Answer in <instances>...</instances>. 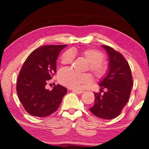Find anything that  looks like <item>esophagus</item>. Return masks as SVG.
Masks as SVG:
<instances>
[{"label": "esophagus", "instance_id": "1", "mask_svg": "<svg viewBox=\"0 0 149 149\" xmlns=\"http://www.w3.org/2000/svg\"><path fill=\"white\" fill-rule=\"evenodd\" d=\"M72 91H73V92L79 93V94H81V93L84 92V91H83V90H79V89H72Z\"/></svg>", "mask_w": 149, "mask_h": 149}]
</instances>
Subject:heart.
Segmentation results:
<instances>
[{
  "label": "heart",
  "instance_id": "b5f03b06",
  "mask_svg": "<svg viewBox=\"0 0 149 149\" xmlns=\"http://www.w3.org/2000/svg\"><path fill=\"white\" fill-rule=\"evenodd\" d=\"M79 55L88 62L89 70L96 79H102L107 74L108 68L104 64V56L102 53L93 49L82 50L67 51L61 57V64L68 65L72 62L74 56ZM58 81L61 84L70 88H79L82 85L91 82V78L88 74H77L70 68H63L58 73Z\"/></svg>",
  "mask_w": 149,
  "mask_h": 149
}]
</instances>
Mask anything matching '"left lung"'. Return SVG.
I'll list each match as a JSON object with an SVG mask.
<instances>
[{
    "mask_svg": "<svg viewBox=\"0 0 149 149\" xmlns=\"http://www.w3.org/2000/svg\"><path fill=\"white\" fill-rule=\"evenodd\" d=\"M109 56V69L106 77L99 83L100 91L94 93V105L89 110L96 117L112 119L118 117L130 98L133 87L131 69L121 54L111 47L102 45Z\"/></svg>",
    "mask_w": 149,
    "mask_h": 149,
    "instance_id": "left-lung-1",
    "label": "left lung"
}]
</instances>
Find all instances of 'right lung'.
<instances>
[{"instance_id": "obj_1", "label": "right lung", "mask_w": 149, "mask_h": 149, "mask_svg": "<svg viewBox=\"0 0 149 149\" xmlns=\"http://www.w3.org/2000/svg\"><path fill=\"white\" fill-rule=\"evenodd\" d=\"M67 45H45L34 50L24 62L18 76L17 95L30 115L45 117L57 111L67 89L60 85L52 90L45 88L47 82L56 72L58 55Z\"/></svg>"}]
</instances>
